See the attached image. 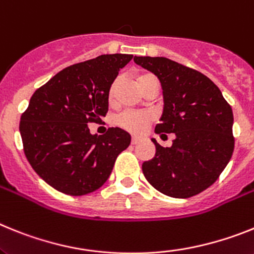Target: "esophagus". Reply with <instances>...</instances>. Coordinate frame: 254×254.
<instances>
[{
  "label": "esophagus",
  "instance_id": "esophagus-1",
  "mask_svg": "<svg viewBox=\"0 0 254 254\" xmlns=\"http://www.w3.org/2000/svg\"><path fill=\"white\" fill-rule=\"evenodd\" d=\"M138 143H139V139H138V138H131V144L135 145L138 144Z\"/></svg>",
  "mask_w": 254,
  "mask_h": 254
}]
</instances>
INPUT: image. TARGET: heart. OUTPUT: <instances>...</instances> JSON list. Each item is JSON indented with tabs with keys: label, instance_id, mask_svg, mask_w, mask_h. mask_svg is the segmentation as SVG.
<instances>
[{
	"label": "heart",
	"instance_id": "obj_1",
	"mask_svg": "<svg viewBox=\"0 0 254 254\" xmlns=\"http://www.w3.org/2000/svg\"><path fill=\"white\" fill-rule=\"evenodd\" d=\"M152 79H154L153 75L151 74H140L136 76V83L139 85L140 90L144 87L148 81H151ZM119 80L114 81L110 87L109 90V98L110 101L114 100L115 92H116V88H118ZM153 120V116L148 112H131V111H125L123 114H120L116 118V124L120 127H123L124 130L129 131V133L134 134V135H142L143 133H145V130L148 129L149 124Z\"/></svg>",
	"mask_w": 254,
	"mask_h": 254
}]
</instances>
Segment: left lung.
I'll return each mask as SVG.
<instances>
[{
  "label": "left lung",
  "instance_id": "1",
  "mask_svg": "<svg viewBox=\"0 0 254 254\" xmlns=\"http://www.w3.org/2000/svg\"><path fill=\"white\" fill-rule=\"evenodd\" d=\"M135 64L153 72L164 94L157 134H175L171 147H161L142 165L154 189L174 198L199 194L219 179L234 151L233 110L206 75L166 57L135 56Z\"/></svg>",
  "mask_w": 254,
  "mask_h": 254
}]
</instances>
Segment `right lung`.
I'll use <instances>...</instances> for the list:
<instances>
[{
    "label": "right lung",
    "instance_id": "1",
    "mask_svg": "<svg viewBox=\"0 0 254 254\" xmlns=\"http://www.w3.org/2000/svg\"><path fill=\"white\" fill-rule=\"evenodd\" d=\"M133 55L115 54L75 64L35 90L20 119L26 160L52 188L84 195L109 179L115 161L130 144V134L110 127L90 134L109 111V90Z\"/></svg>",
    "mask_w": 254,
    "mask_h": 254
}]
</instances>
